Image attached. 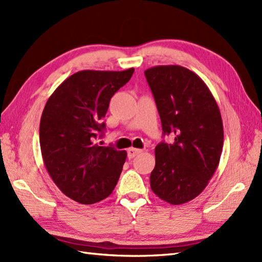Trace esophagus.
<instances>
[{
    "label": "esophagus",
    "mask_w": 262,
    "mask_h": 262,
    "mask_svg": "<svg viewBox=\"0 0 262 262\" xmlns=\"http://www.w3.org/2000/svg\"><path fill=\"white\" fill-rule=\"evenodd\" d=\"M128 158L129 159H133V158H135L136 155H138L140 153H142V149H140V148H135V147H130V148H128Z\"/></svg>",
    "instance_id": "esophagus-1"
}]
</instances>
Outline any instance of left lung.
Masks as SVG:
<instances>
[{"label": "left lung", "mask_w": 262, "mask_h": 262, "mask_svg": "<svg viewBox=\"0 0 262 262\" xmlns=\"http://www.w3.org/2000/svg\"><path fill=\"white\" fill-rule=\"evenodd\" d=\"M146 80L171 144L155 147L152 191L171 205L190 202L214 176L223 149L224 130L219 105L206 83L180 65L147 69Z\"/></svg>", "instance_id": "obj_1"}]
</instances>
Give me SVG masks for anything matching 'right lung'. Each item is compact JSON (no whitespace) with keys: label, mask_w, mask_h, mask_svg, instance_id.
<instances>
[{"label":"right lung","mask_w":262,"mask_h":262,"mask_svg":"<svg viewBox=\"0 0 262 262\" xmlns=\"http://www.w3.org/2000/svg\"><path fill=\"white\" fill-rule=\"evenodd\" d=\"M134 69L84 70L69 76L48 98L39 126L43 164L65 196L83 205L110 196L127 152L96 143L111 97Z\"/></svg>","instance_id":"right-lung-1"}]
</instances>
